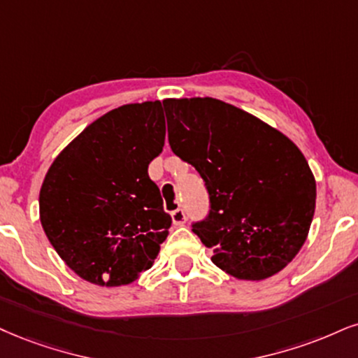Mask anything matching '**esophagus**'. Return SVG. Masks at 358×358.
Instances as JSON below:
<instances>
[{
  "instance_id": "34e87169",
  "label": "esophagus",
  "mask_w": 358,
  "mask_h": 358,
  "mask_svg": "<svg viewBox=\"0 0 358 358\" xmlns=\"http://www.w3.org/2000/svg\"><path fill=\"white\" fill-rule=\"evenodd\" d=\"M171 217H172V222H174V226H182V224H186V213H184L182 209L172 210Z\"/></svg>"
}]
</instances>
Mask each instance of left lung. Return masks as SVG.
Returning <instances> with one entry per match:
<instances>
[{
  "mask_svg": "<svg viewBox=\"0 0 358 358\" xmlns=\"http://www.w3.org/2000/svg\"><path fill=\"white\" fill-rule=\"evenodd\" d=\"M169 145L196 167L209 214L192 232L242 280L282 271L307 239L315 179L301 149L252 114L214 98L166 99Z\"/></svg>",
  "mask_w": 358,
  "mask_h": 358,
  "instance_id": "left-lung-1",
  "label": "left lung"
}]
</instances>
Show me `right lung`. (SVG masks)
<instances>
[{
  "label": "right lung",
  "instance_id": "1",
  "mask_svg": "<svg viewBox=\"0 0 358 358\" xmlns=\"http://www.w3.org/2000/svg\"><path fill=\"white\" fill-rule=\"evenodd\" d=\"M164 138L161 101L126 104L87 126L48 171L39 192L44 234L91 284L126 285L152 267L172 222L148 174Z\"/></svg>",
  "mask_w": 358,
  "mask_h": 358
}]
</instances>
